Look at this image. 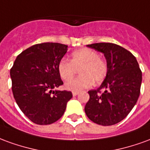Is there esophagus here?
I'll list each match as a JSON object with an SVG mask.
<instances>
[{"mask_svg":"<svg viewBox=\"0 0 150 150\" xmlns=\"http://www.w3.org/2000/svg\"><path fill=\"white\" fill-rule=\"evenodd\" d=\"M79 94V91H72V95L73 96H77Z\"/></svg>","mask_w":150,"mask_h":150,"instance_id":"1","label":"esophagus"}]
</instances>
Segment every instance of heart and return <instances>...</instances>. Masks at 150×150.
Masks as SVG:
<instances>
[{
  "mask_svg": "<svg viewBox=\"0 0 150 150\" xmlns=\"http://www.w3.org/2000/svg\"><path fill=\"white\" fill-rule=\"evenodd\" d=\"M79 69L81 75L66 84L68 90L79 91L90 88L94 82L96 84L102 83L107 76L108 66L99 53L89 48L75 50L71 54V61L62 59L58 65L59 75L65 81L71 80Z\"/></svg>",
  "mask_w": 150,
  "mask_h": 150,
  "instance_id": "1",
  "label": "heart"
}]
</instances>
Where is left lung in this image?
I'll return each instance as SVG.
<instances>
[{
    "mask_svg": "<svg viewBox=\"0 0 150 150\" xmlns=\"http://www.w3.org/2000/svg\"><path fill=\"white\" fill-rule=\"evenodd\" d=\"M87 46L104 54L108 71L100 87L88 91L85 112L97 125H112L125 119L137 103L142 72L135 56L122 46L108 42Z\"/></svg>",
    "mask_w": 150,
    "mask_h": 150,
    "instance_id": "8db88e82",
    "label": "left lung"
}]
</instances>
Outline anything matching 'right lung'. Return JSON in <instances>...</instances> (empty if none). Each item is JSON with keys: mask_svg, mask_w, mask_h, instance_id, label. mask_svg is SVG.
Returning a JSON list of instances; mask_svg holds the SVG:
<instances>
[{"mask_svg": "<svg viewBox=\"0 0 150 150\" xmlns=\"http://www.w3.org/2000/svg\"><path fill=\"white\" fill-rule=\"evenodd\" d=\"M68 46L35 44L18 54L10 69L12 91L21 112L37 125H50L65 112L71 91H52L63 84L58 65Z\"/></svg>", "mask_w": 150, "mask_h": 150, "instance_id": "add662e5", "label": "right lung"}]
</instances>
